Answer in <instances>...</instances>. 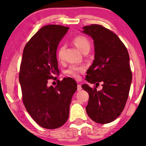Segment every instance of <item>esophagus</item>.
I'll use <instances>...</instances> for the list:
<instances>
[{"label": "esophagus", "instance_id": "1", "mask_svg": "<svg viewBox=\"0 0 146 146\" xmlns=\"http://www.w3.org/2000/svg\"><path fill=\"white\" fill-rule=\"evenodd\" d=\"M82 90V86H81L80 84H78L77 86V90L78 91H80Z\"/></svg>", "mask_w": 146, "mask_h": 146}]
</instances>
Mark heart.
Instances as JSON below:
<instances>
[{"mask_svg": "<svg viewBox=\"0 0 146 146\" xmlns=\"http://www.w3.org/2000/svg\"><path fill=\"white\" fill-rule=\"evenodd\" d=\"M74 43L78 49L83 53L85 51L90 50V41L86 37L84 36H77L74 39ZM64 46H60L58 51V57L59 59L62 58V53H63ZM84 71V68L83 66H71L68 68V69L66 70V74L70 76L78 78L79 77V74Z\"/></svg>", "mask_w": 146, "mask_h": 146, "instance_id": "obj_1", "label": "heart"}]
</instances>
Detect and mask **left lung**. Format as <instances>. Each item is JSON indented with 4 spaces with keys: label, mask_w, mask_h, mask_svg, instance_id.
<instances>
[{
    "label": "left lung",
    "mask_w": 146,
    "mask_h": 146,
    "mask_svg": "<svg viewBox=\"0 0 146 146\" xmlns=\"http://www.w3.org/2000/svg\"><path fill=\"white\" fill-rule=\"evenodd\" d=\"M83 33L93 39L94 60L86 72L88 84L82 88L89 94L86 107L87 114L94 122L109 123L116 119L123 110L132 81L129 56L125 45L116 34L100 25L82 28ZM103 82V88H96Z\"/></svg>",
    "instance_id": "left-lung-1"
}]
</instances>
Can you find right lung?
Here are the masks:
<instances>
[{
	"instance_id": "obj_1",
	"label": "right lung",
	"mask_w": 146,
	"mask_h": 146,
	"mask_svg": "<svg viewBox=\"0 0 146 146\" xmlns=\"http://www.w3.org/2000/svg\"><path fill=\"white\" fill-rule=\"evenodd\" d=\"M68 29L58 25L43 26L25 46L20 66L25 107L39 125L49 129L67 121L72 98L77 90L76 82L70 77L58 81L56 86H48V80L60 73L57 49Z\"/></svg>"
}]
</instances>
